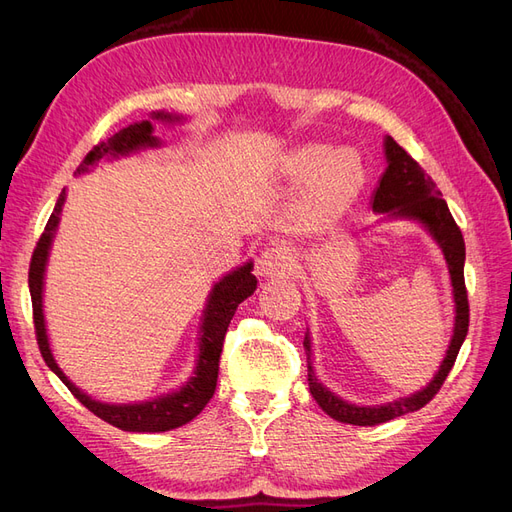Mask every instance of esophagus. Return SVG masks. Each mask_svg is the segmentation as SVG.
<instances>
[{
  "instance_id": "34e87169",
  "label": "esophagus",
  "mask_w": 512,
  "mask_h": 512,
  "mask_svg": "<svg viewBox=\"0 0 512 512\" xmlns=\"http://www.w3.org/2000/svg\"><path fill=\"white\" fill-rule=\"evenodd\" d=\"M258 275L262 277H275V275H290L294 271V258L286 250V247H267L265 252L260 254L258 265H256Z\"/></svg>"
}]
</instances>
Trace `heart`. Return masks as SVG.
Masks as SVG:
<instances>
[{"mask_svg": "<svg viewBox=\"0 0 512 512\" xmlns=\"http://www.w3.org/2000/svg\"><path fill=\"white\" fill-rule=\"evenodd\" d=\"M290 173L297 179H309L303 207L312 220H329L346 211L365 181L363 162L354 151L329 156V149L320 145L294 153Z\"/></svg>", "mask_w": 512, "mask_h": 512, "instance_id": "heart-1", "label": "heart"}]
</instances>
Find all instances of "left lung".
Segmentation results:
<instances>
[{
    "instance_id": "left-lung-1",
    "label": "left lung",
    "mask_w": 512,
    "mask_h": 512,
    "mask_svg": "<svg viewBox=\"0 0 512 512\" xmlns=\"http://www.w3.org/2000/svg\"><path fill=\"white\" fill-rule=\"evenodd\" d=\"M386 166L384 175L380 179L378 190L374 194V200H371V207L378 213H391V215H401V218H410L421 222L436 241L440 243L444 258L448 262V271H451V282H453V292H455V303H457V316H455V333L451 339V346L446 350L444 361L440 365V371L425 386L423 391H418L416 395H410L406 399L393 401V404L386 406H376V408H363V406H354L348 404V401L335 397L331 391L324 389V386L316 380L312 374V365L307 367V380H309V393L318 401V406L327 412L331 418L339 423H348V425H380L391 421V418L404 416L408 412L421 410L425 404L436 397L440 391V386L444 384L448 371L453 369L459 348L463 344V339L468 335L470 327V305H468V290H466V280H463V262H466V243H463V235L453 220L451 211H448L446 200L440 196V190L436 188V183L425 173L410 153L395 143V138L386 136ZM303 346L307 352V359L312 356V346H309V339L305 335Z\"/></svg>"
}]
</instances>
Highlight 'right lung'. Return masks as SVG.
<instances>
[{"label":"right lung","mask_w":512,"mask_h":512,"mask_svg":"<svg viewBox=\"0 0 512 512\" xmlns=\"http://www.w3.org/2000/svg\"><path fill=\"white\" fill-rule=\"evenodd\" d=\"M156 117L166 121L177 119L166 113H158ZM151 130L153 128L149 121L134 123L130 128L119 130L117 134L106 138V141L98 143L94 149H91L85 156V160L81 162L79 170L94 166L104 156H119V153H128L136 147L158 145L156 136L151 134ZM64 194L66 192H61V196L57 198L55 211L51 213L49 222H46L44 232L40 235L36 250L32 254V262H29V292H32L34 327H36V339H38V348L44 363L55 371L59 380L68 386L70 393L79 399L89 412H94L96 416L102 418V421L111 423L113 427H119L123 431L158 433V431H168V429L190 423L192 418H196L200 412H203V408L209 404V399L215 393V384H218V371H220V356H222L228 324L232 316H235L239 303L245 301L247 297H252L256 290L258 282H256V275H252V262H247V265H243L241 269L228 273L222 282L213 286L209 303H207L205 322H203V337H200L196 374L188 384L181 386L179 391L170 395L145 401V404H130V406L102 404V401L91 399L76 389V386L64 376V371L57 367L49 348V339H46V329H44L42 280H44L46 256H49L53 232L59 222V211H61V205H64Z\"/></svg>","instance_id":"1"}]
</instances>
